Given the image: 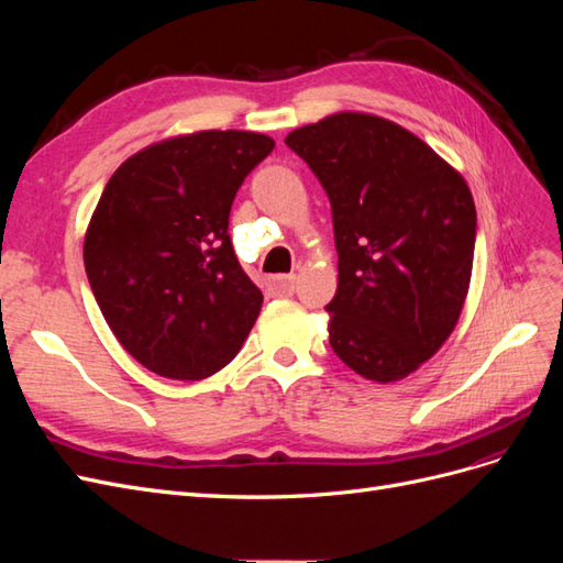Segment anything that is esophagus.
Segmentation results:
<instances>
[{"label":"esophagus","instance_id":"1","mask_svg":"<svg viewBox=\"0 0 563 563\" xmlns=\"http://www.w3.org/2000/svg\"><path fill=\"white\" fill-rule=\"evenodd\" d=\"M267 288L275 296H291L296 288V275H277L267 279Z\"/></svg>","mask_w":563,"mask_h":563}]
</instances>
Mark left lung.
<instances>
[{"label":"left lung","mask_w":563,"mask_h":563,"mask_svg":"<svg viewBox=\"0 0 563 563\" xmlns=\"http://www.w3.org/2000/svg\"><path fill=\"white\" fill-rule=\"evenodd\" d=\"M286 145L331 201L333 352L368 380L406 378L463 312L476 240L467 183L418 135L376 114H331L288 133Z\"/></svg>","instance_id":"1"}]
</instances>
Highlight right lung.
<instances>
[{"mask_svg":"<svg viewBox=\"0 0 563 563\" xmlns=\"http://www.w3.org/2000/svg\"><path fill=\"white\" fill-rule=\"evenodd\" d=\"M272 147L251 131L178 135L135 152L100 195L84 267L119 343L157 376H213L258 319L263 294L228 225L236 190Z\"/></svg>","mask_w":563,"mask_h":563,"instance_id":"obj_1","label":"right lung"}]
</instances>
